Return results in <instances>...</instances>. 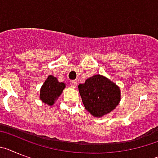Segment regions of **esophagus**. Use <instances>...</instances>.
Instances as JSON below:
<instances>
[{
  "instance_id": "obj_1",
  "label": "esophagus",
  "mask_w": 158,
  "mask_h": 158,
  "mask_svg": "<svg viewBox=\"0 0 158 158\" xmlns=\"http://www.w3.org/2000/svg\"><path fill=\"white\" fill-rule=\"evenodd\" d=\"M70 85L72 87H76V86H77V80H71L70 81Z\"/></svg>"
}]
</instances>
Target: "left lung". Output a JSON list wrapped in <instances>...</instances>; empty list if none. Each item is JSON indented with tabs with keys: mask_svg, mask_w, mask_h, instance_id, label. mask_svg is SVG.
<instances>
[{
	"mask_svg": "<svg viewBox=\"0 0 158 158\" xmlns=\"http://www.w3.org/2000/svg\"><path fill=\"white\" fill-rule=\"evenodd\" d=\"M85 109L94 117H102L113 110L120 101L117 85L104 76L96 75L79 85Z\"/></svg>",
	"mask_w": 158,
	"mask_h": 158,
	"instance_id": "1",
	"label": "left lung"
}]
</instances>
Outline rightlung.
Masks as SVG:
<instances>
[{"label":"right lung","mask_w":158,"mask_h":158,"mask_svg":"<svg viewBox=\"0 0 158 158\" xmlns=\"http://www.w3.org/2000/svg\"><path fill=\"white\" fill-rule=\"evenodd\" d=\"M64 87L65 84L64 83H60L56 77L49 75L41 87L40 98L48 105H53L55 100L61 94Z\"/></svg>","instance_id":"add662e5"}]
</instances>
